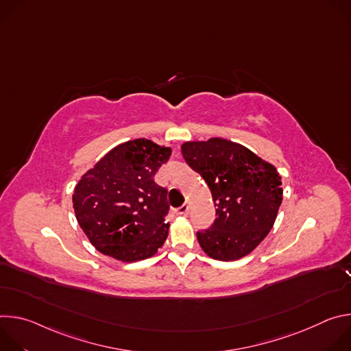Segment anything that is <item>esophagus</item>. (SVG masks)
<instances>
[{"instance_id":"esophagus-1","label":"esophagus","mask_w":351,"mask_h":351,"mask_svg":"<svg viewBox=\"0 0 351 351\" xmlns=\"http://www.w3.org/2000/svg\"><path fill=\"white\" fill-rule=\"evenodd\" d=\"M176 213L179 214V215H183V217H186L187 214H189V204L187 203H184V204H182L178 210H176Z\"/></svg>"}]
</instances>
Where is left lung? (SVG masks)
<instances>
[{"mask_svg": "<svg viewBox=\"0 0 351 351\" xmlns=\"http://www.w3.org/2000/svg\"><path fill=\"white\" fill-rule=\"evenodd\" d=\"M182 154L208 184L217 207L211 226L197 232L199 245L221 261L252 253L272 229L282 204L275 167L225 138L187 141Z\"/></svg>", "mask_w": 351, "mask_h": 351, "instance_id": "obj_1", "label": "left lung"}]
</instances>
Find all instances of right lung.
Wrapping results in <instances>:
<instances>
[{"label":"right lung","mask_w":351,"mask_h":351,"mask_svg":"<svg viewBox=\"0 0 351 351\" xmlns=\"http://www.w3.org/2000/svg\"><path fill=\"white\" fill-rule=\"evenodd\" d=\"M171 148L152 140L123 143L99 160L76 184V219L99 253L134 263L164 244L169 225L168 190L154 182Z\"/></svg>","instance_id":"right-lung-1"}]
</instances>
